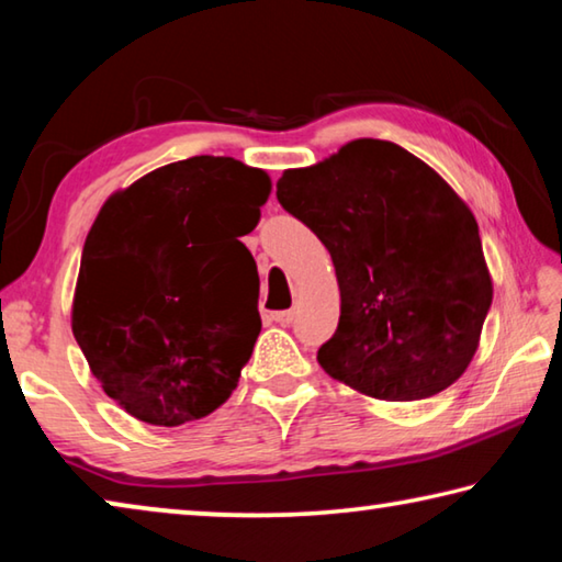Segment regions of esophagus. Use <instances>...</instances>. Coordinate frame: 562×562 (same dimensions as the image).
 <instances>
[{"mask_svg": "<svg viewBox=\"0 0 562 562\" xmlns=\"http://www.w3.org/2000/svg\"><path fill=\"white\" fill-rule=\"evenodd\" d=\"M297 317V310H284V312H272V322H278V325L288 327Z\"/></svg>", "mask_w": 562, "mask_h": 562, "instance_id": "1", "label": "esophagus"}]
</instances>
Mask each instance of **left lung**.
Here are the masks:
<instances>
[{
  "label": "left lung",
  "instance_id": "left-lung-1",
  "mask_svg": "<svg viewBox=\"0 0 562 562\" xmlns=\"http://www.w3.org/2000/svg\"><path fill=\"white\" fill-rule=\"evenodd\" d=\"M278 201L335 262L341 312L319 367L384 402L449 389L493 300L479 223L451 186L392 140L359 138L284 170Z\"/></svg>",
  "mask_w": 562,
  "mask_h": 562
}]
</instances>
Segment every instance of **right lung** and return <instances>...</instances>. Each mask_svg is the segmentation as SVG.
Returning a JSON list of instances; mask_svg holds the SVG:
<instances>
[{"instance_id": "obj_1", "label": "right lung", "mask_w": 562, "mask_h": 562, "mask_svg": "<svg viewBox=\"0 0 562 562\" xmlns=\"http://www.w3.org/2000/svg\"><path fill=\"white\" fill-rule=\"evenodd\" d=\"M270 178L193 156L113 193L81 252L71 329L103 392L131 416L180 426L233 394L260 335L258 265L237 240Z\"/></svg>"}]
</instances>
